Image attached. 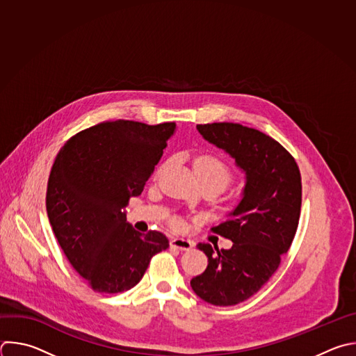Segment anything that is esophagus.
Segmentation results:
<instances>
[{"label": "esophagus", "instance_id": "1", "mask_svg": "<svg viewBox=\"0 0 356 356\" xmlns=\"http://www.w3.org/2000/svg\"><path fill=\"white\" fill-rule=\"evenodd\" d=\"M170 246L176 248V249H180V250H190L194 246V243L191 241H187V239H183V238H173L170 241Z\"/></svg>", "mask_w": 356, "mask_h": 356}]
</instances>
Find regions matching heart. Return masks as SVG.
Returning <instances> with one entry per match:
<instances>
[{
  "label": "heart",
  "mask_w": 356,
  "mask_h": 356,
  "mask_svg": "<svg viewBox=\"0 0 356 356\" xmlns=\"http://www.w3.org/2000/svg\"><path fill=\"white\" fill-rule=\"evenodd\" d=\"M195 172L201 180V183L215 184L223 191L230 181L233 180V173L230 168L219 158L213 155H202L195 161ZM176 226L181 225V220L176 218L173 220Z\"/></svg>",
  "instance_id": "1"
}]
</instances>
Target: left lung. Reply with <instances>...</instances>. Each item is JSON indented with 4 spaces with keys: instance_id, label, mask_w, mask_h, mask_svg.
<instances>
[{
    "instance_id": "left-lung-1",
    "label": "left lung",
    "mask_w": 356,
    "mask_h": 356,
    "mask_svg": "<svg viewBox=\"0 0 356 356\" xmlns=\"http://www.w3.org/2000/svg\"><path fill=\"white\" fill-rule=\"evenodd\" d=\"M197 130L246 175L241 202L211 229L232 241V248L198 243L208 267L190 281L202 300L233 306L257 293L289 250L300 216V172L293 156L259 130L236 123L198 124Z\"/></svg>"
}]
</instances>
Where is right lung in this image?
I'll return each mask as SVG.
<instances>
[{"instance_id":"add662e5","label":"right lung","mask_w":356,"mask_h":356,"mask_svg":"<svg viewBox=\"0 0 356 356\" xmlns=\"http://www.w3.org/2000/svg\"><path fill=\"white\" fill-rule=\"evenodd\" d=\"M175 130V123L104 122L71 137L54 161L49 220L68 261L96 292L131 289L169 248L163 233L137 232L126 207L143 193Z\"/></svg>"}]
</instances>
